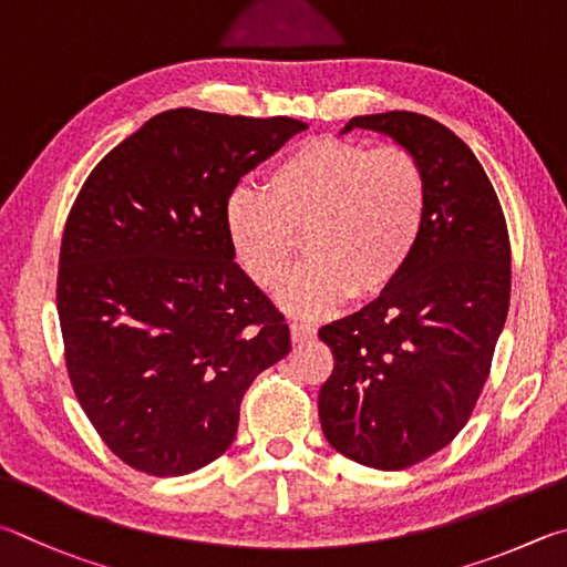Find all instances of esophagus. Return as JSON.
Segmentation results:
<instances>
[{"label": "esophagus", "mask_w": 567, "mask_h": 567, "mask_svg": "<svg viewBox=\"0 0 567 567\" xmlns=\"http://www.w3.org/2000/svg\"><path fill=\"white\" fill-rule=\"evenodd\" d=\"M291 339H293V343H306V341L316 339V326L293 321L291 323Z\"/></svg>", "instance_id": "esophagus-1"}]
</instances>
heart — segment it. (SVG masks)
<instances>
[{
    "label": "heart",
    "mask_w": 567,
    "mask_h": 567,
    "mask_svg": "<svg viewBox=\"0 0 567 567\" xmlns=\"http://www.w3.org/2000/svg\"><path fill=\"white\" fill-rule=\"evenodd\" d=\"M429 218V178L401 146L311 138L278 158L266 192L236 186L224 231L236 264L264 291L291 274L303 236L311 258L281 293L293 316H329L399 281Z\"/></svg>",
    "instance_id": "b5f03b06"
}]
</instances>
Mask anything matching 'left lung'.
I'll list each match as a JSON object with an SVG mask.
<instances>
[{
  "mask_svg": "<svg viewBox=\"0 0 567 567\" xmlns=\"http://www.w3.org/2000/svg\"><path fill=\"white\" fill-rule=\"evenodd\" d=\"M391 136L429 178V218L411 264L379 299L323 326L333 371L319 393L323 435L379 471L445 449L468 423L511 303V238L475 154L423 114L353 116Z\"/></svg>",
  "mask_w": 567,
  "mask_h": 567,
  "instance_id": "left-lung-1",
  "label": "left lung"
}]
</instances>
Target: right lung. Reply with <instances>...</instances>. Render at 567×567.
<instances>
[{"instance_id": "add662e5", "label": "right lung", "mask_w": 567, "mask_h": 567, "mask_svg": "<svg viewBox=\"0 0 567 567\" xmlns=\"http://www.w3.org/2000/svg\"><path fill=\"white\" fill-rule=\"evenodd\" d=\"M303 128L168 109L94 166L69 212L56 276L69 381L134 471L216 461L248 385L291 351L286 319L234 261L224 202Z\"/></svg>"}]
</instances>
